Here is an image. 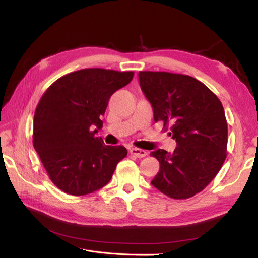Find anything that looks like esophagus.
Instances as JSON below:
<instances>
[{
    "mask_svg": "<svg viewBox=\"0 0 258 258\" xmlns=\"http://www.w3.org/2000/svg\"><path fill=\"white\" fill-rule=\"evenodd\" d=\"M130 154L132 156H135V157H137V158H143L147 155V152L144 151V150H141V148L134 147V148H131V150H130Z\"/></svg>",
    "mask_w": 258,
    "mask_h": 258,
    "instance_id": "obj_1",
    "label": "esophagus"
}]
</instances>
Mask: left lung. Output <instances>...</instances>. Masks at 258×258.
<instances>
[{
  "mask_svg": "<svg viewBox=\"0 0 258 258\" xmlns=\"http://www.w3.org/2000/svg\"><path fill=\"white\" fill-rule=\"evenodd\" d=\"M139 81L150 101L155 122L177 146L151 153L160 163L151 182L172 199H188L204 190L221 170L227 156L228 127L224 107L215 93L188 75L140 71Z\"/></svg>",
  "mask_w": 258,
  "mask_h": 258,
  "instance_id": "obj_1",
  "label": "left lung"
}]
</instances>
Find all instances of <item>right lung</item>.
Masks as SVG:
<instances>
[{"mask_svg": "<svg viewBox=\"0 0 258 258\" xmlns=\"http://www.w3.org/2000/svg\"><path fill=\"white\" fill-rule=\"evenodd\" d=\"M134 72L83 69L60 77L44 92L34 113L33 146L50 181L66 194L84 196L111 181L123 146H107L102 128L111 96Z\"/></svg>", "mask_w": 258, "mask_h": 258, "instance_id": "1", "label": "right lung"}]
</instances>
